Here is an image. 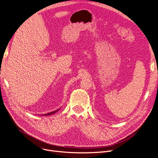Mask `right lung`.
I'll return each instance as SVG.
<instances>
[{"mask_svg": "<svg viewBox=\"0 0 158 158\" xmlns=\"http://www.w3.org/2000/svg\"><path fill=\"white\" fill-rule=\"evenodd\" d=\"M60 109H58L57 110H54V111H52V112H50V113H46V114H42V115H44V116H49V115H51L52 114H55V113H56L57 111H58V110H60Z\"/></svg>", "mask_w": 158, "mask_h": 158, "instance_id": "1", "label": "right lung"}]
</instances>
